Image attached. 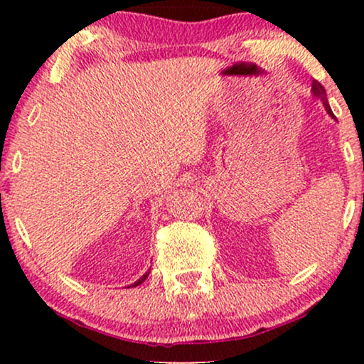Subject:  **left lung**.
<instances>
[{
    "label": "left lung",
    "mask_w": 364,
    "mask_h": 364,
    "mask_svg": "<svg viewBox=\"0 0 364 364\" xmlns=\"http://www.w3.org/2000/svg\"><path fill=\"white\" fill-rule=\"evenodd\" d=\"M311 89H313V94L316 95V97L320 99L321 102H323V106H325V109H327V112L330 116H332L333 118V112H332V109H330V106H328V101H327V92H325V89H323V85H321L320 82H316V80H313V85H311Z\"/></svg>",
    "instance_id": "obj_1"
}]
</instances>
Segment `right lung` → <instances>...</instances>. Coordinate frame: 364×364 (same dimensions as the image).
I'll return each mask as SVG.
<instances>
[{"label":"right lung","mask_w":364,"mask_h":364,"mask_svg":"<svg viewBox=\"0 0 364 364\" xmlns=\"http://www.w3.org/2000/svg\"><path fill=\"white\" fill-rule=\"evenodd\" d=\"M149 272H150V270H149ZM149 272H145L144 275H141V277L139 279V281H136V282H133L132 284V286H129V287H135V286H139V284H141V282H144L145 281V279H147L149 277Z\"/></svg>","instance_id":"obj_1"}]
</instances>
